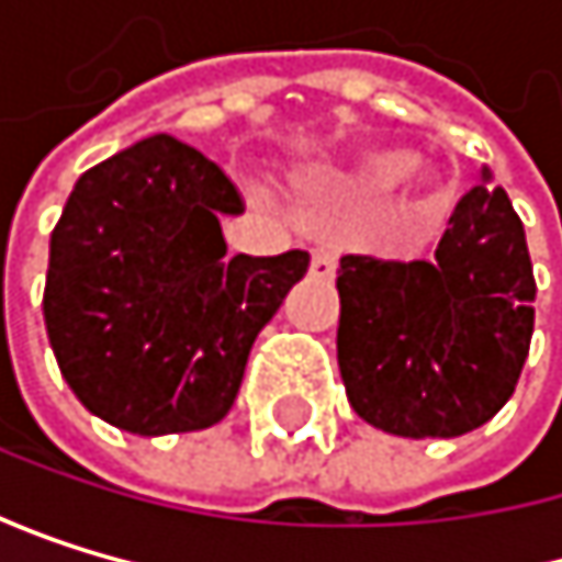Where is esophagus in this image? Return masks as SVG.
Returning a JSON list of instances; mask_svg holds the SVG:
<instances>
[{
	"label": "esophagus",
	"instance_id": "1",
	"mask_svg": "<svg viewBox=\"0 0 562 562\" xmlns=\"http://www.w3.org/2000/svg\"><path fill=\"white\" fill-rule=\"evenodd\" d=\"M310 272H313L316 279H334V272H337V256H334L330 249H316L313 259H310Z\"/></svg>",
	"mask_w": 562,
	"mask_h": 562
}]
</instances>
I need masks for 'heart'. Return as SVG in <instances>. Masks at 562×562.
I'll list each match as a JSON object with an SVG mask.
<instances>
[{
  "label": "heart",
  "instance_id": "heart-1",
  "mask_svg": "<svg viewBox=\"0 0 562 562\" xmlns=\"http://www.w3.org/2000/svg\"><path fill=\"white\" fill-rule=\"evenodd\" d=\"M330 191L357 205H374L394 191L391 212L404 222L425 218L438 205L435 171L407 147H371L327 178Z\"/></svg>",
  "mask_w": 562,
  "mask_h": 562
}]
</instances>
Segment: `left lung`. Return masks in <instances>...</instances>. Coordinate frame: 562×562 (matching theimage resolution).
Wrapping results in <instances>:
<instances>
[{"instance_id": "8db88e82", "label": "left lung", "mask_w": 562, "mask_h": 562, "mask_svg": "<svg viewBox=\"0 0 562 562\" xmlns=\"http://www.w3.org/2000/svg\"><path fill=\"white\" fill-rule=\"evenodd\" d=\"M337 363L353 412L387 435L456 438L513 397L532 340L536 279L503 188L456 205L435 259L344 256Z\"/></svg>"}]
</instances>
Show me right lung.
I'll list each match as a JSON object with an SVG mask.
<instances>
[{
    "instance_id": "right-lung-1",
    "label": "right lung",
    "mask_w": 562,
    "mask_h": 562,
    "mask_svg": "<svg viewBox=\"0 0 562 562\" xmlns=\"http://www.w3.org/2000/svg\"><path fill=\"white\" fill-rule=\"evenodd\" d=\"M225 171L171 134L83 171L49 235L43 319L90 415L158 438L218 425L310 256H225Z\"/></svg>"
}]
</instances>
